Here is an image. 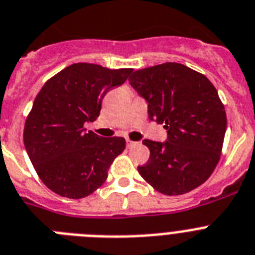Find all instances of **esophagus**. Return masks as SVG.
<instances>
[{"instance_id": "1", "label": "esophagus", "mask_w": 255, "mask_h": 255, "mask_svg": "<svg viewBox=\"0 0 255 255\" xmlns=\"http://www.w3.org/2000/svg\"><path fill=\"white\" fill-rule=\"evenodd\" d=\"M136 144H138V143L132 142V140H129V139L126 140V145H128V148H132V147H135Z\"/></svg>"}]
</instances>
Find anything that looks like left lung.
<instances>
[{"label": "left lung", "mask_w": 255, "mask_h": 255, "mask_svg": "<svg viewBox=\"0 0 255 255\" xmlns=\"http://www.w3.org/2000/svg\"><path fill=\"white\" fill-rule=\"evenodd\" d=\"M129 82L148 103L151 121L167 130L164 143L144 139L149 148L140 177L167 196L201 186L221 158L227 116L214 85L202 73L179 63L138 69Z\"/></svg>", "instance_id": "left-lung-1"}]
</instances>
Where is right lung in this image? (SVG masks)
Segmentation results:
<instances>
[{
    "instance_id": "right-lung-1",
    "label": "right lung",
    "mask_w": 255,
    "mask_h": 255,
    "mask_svg": "<svg viewBox=\"0 0 255 255\" xmlns=\"http://www.w3.org/2000/svg\"><path fill=\"white\" fill-rule=\"evenodd\" d=\"M131 72L76 63L47 80L37 94L24 125V145L53 192L82 199L106 182L111 164L125 149V139L86 132L84 125L97 120L104 95Z\"/></svg>"
}]
</instances>
